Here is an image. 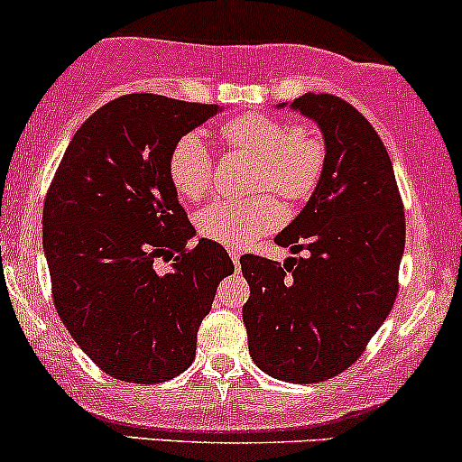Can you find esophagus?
Listing matches in <instances>:
<instances>
[{
    "label": "esophagus",
    "instance_id": "34e87169",
    "mask_svg": "<svg viewBox=\"0 0 462 462\" xmlns=\"http://www.w3.org/2000/svg\"><path fill=\"white\" fill-rule=\"evenodd\" d=\"M230 258H232V263H235V265L239 267V261H241V250H230Z\"/></svg>",
    "mask_w": 462,
    "mask_h": 462
}]
</instances>
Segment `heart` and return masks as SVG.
Segmentation results:
<instances>
[{"label": "heart", "instance_id": "heart-1", "mask_svg": "<svg viewBox=\"0 0 462 462\" xmlns=\"http://www.w3.org/2000/svg\"><path fill=\"white\" fill-rule=\"evenodd\" d=\"M227 146L254 155L258 166L252 186L273 190L287 201H302L320 184L327 166V146L320 135L305 125L289 126L263 114H243L221 126ZM166 173L177 195L201 199L212 189V155L204 138L195 131L184 134L171 146ZM282 208L270 192L252 197H227L212 201L197 215L201 236L227 247H243L258 236L276 230Z\"/></svg>", "mask_w": 462, "mask_h": 462}]
</instances>
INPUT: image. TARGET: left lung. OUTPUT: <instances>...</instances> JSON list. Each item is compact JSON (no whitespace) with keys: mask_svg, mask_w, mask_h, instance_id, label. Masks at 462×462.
Masks as SVG:
<instances>
[{"mask_svg":"<svg viewBox=\"0 0 462 462\" xmlns=\"http://www.w3.org/2000/svg\"><path fill=\"white\" fill-rule=\"evenodd\" d=\"M278 107H285L281 103ZM291 109L316 120L327 166L307 206L276 243L285 263L243 256L247 346L261 371L318 383L357 362L394 305L405 217L393 162L373 125L346 100L305 94Z\"/></svg>","mask_w":462,"mask_h":462,"instance_id":"8db88e82","label":"left lung"}]
</instances>
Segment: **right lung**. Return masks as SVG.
<instances>
[{"instance_id": "obj_1", "label": "right lung", "mask_w": 462, "mask_h": 462, "mask_svg": "<svg viewBox=\"0 0 462 462\" xmlns=\"http://www.w3.org/2000/svg\"><path fill=\"white\" fill-rule=\"evenodd\" d=\"M217 111L157 94L120 96L80 125L45 197L54 307L91 362L120 382L162 383L184 373L217 285L235 272L219 243L190 245L195 227L166 173L175 140Z\"/></svg>"}]
</instances>
